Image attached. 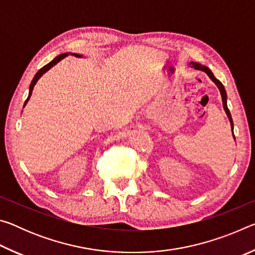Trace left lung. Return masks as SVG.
Here are the masks:
<instances>
[{"label": "left lung", "instance_id": "1", "mask_svg": "<svg viewBox=\"0 0 255 255\" xmlns=\"http://www.w3.org/2000/svg\"><path fill=\"white\" fill-rule=\"evenodd\" d=\"M190 65H191L193 68H195V70L204 71L206 74L210 77L211 81H213L214 83L217 85V88L219 89V91H221V94H222L224 110H225L227 117H228V119H230V123H231V126H232V130H233V129H234V124H233V119H232L231 112H230V110H228V108H227V94H226V91H225V88H224V85L217 79H216L213 73H211V71L207 66H204V65H201V64H199V63H193V62L190 63ZM233 136H234V131H233ZM234 138H235V136H234Z\"/></svg>", "mask_w": 255, "mask_h": 255}]
</instances>
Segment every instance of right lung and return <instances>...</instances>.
I'll list each match as a JSON object with an SVG mask.
<instances>
[{"instance_id":"add662e5","label":"right lung","mask_w":255,"mask_h":255,"mask_svg":"<svg viewBox=\"0 0 255 255\" xmlns=\"http://www.w3.org/2000/svg\"><path fill=\"white\" fill-rule=\"evenodd\" d=\"M68 55H70V53H65V54H60V55H58L57 57H55L53 60H51L50 63L47 64V65H45L44 67H41L40 70L36 73V75H34V77L32 79L31 83H30V86H29V96H28V98H27V100L24 101V105H23V107H24L25 105H27L28 100L30 99V97H31V93H32V90H33V86H34V84L37 83V81L40 79V77L42 76V74H44V73H46V72L48 71V70H50L51 67H53L54 65H56V64H57L58 62H60V60H62L63 58H65L66 56H68ZM71 55H75L76 57H81V55H77V54H71Z\"/></svg>"}]
</instances>
